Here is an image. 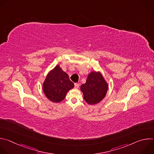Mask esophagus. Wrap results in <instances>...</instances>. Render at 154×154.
Wrapping results in <instances>:
<instances>
[{"label": "esophagus", "mask_w": 154, "mask_h": 154, "mask_svg": "<svg viewBox=\"0 0 154 154\" xmlns=\"http://www.w3.org/2000/svg\"><path fill=\"white\" fill-rule=\"evenodd\" d=\"M74 86H75V88L78 89L79 87V83H75L74 84Z\"/></svg>", "instance_id": "obj_1"}]
</instances>
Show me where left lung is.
<instances>
[{
  "instance_id": "1",
  "label": "left lung",
  "mask_w": 154,
  "mask_h": 154,
  "mask_svg": "<svg viewBox=\"0 0 154 154\" xmlns=\"http://www.w3.org/2000/svg\"><path fill=\"white\" fill-rule=\"evenodd\" d=\"M108 83L100 71H91L85 83L80 86L83 98L88 105H94L103 100L108 90Z\"/></svg>"
}]
</instances>
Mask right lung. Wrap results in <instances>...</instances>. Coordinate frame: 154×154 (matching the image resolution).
<instances>
[{"label":"right lung","instance_id":"add662e5","mask_svg":"<svg viewBox=\"0 0 154 154\" xmlns=\"http://www.w3.org/2000/svg\"><path fill=\"white\" fill-rule=\"evenodd\" d=\"M46 98L53 103L63 101L67 92L74 87L68 74L57 65L47 74L42 85Z\"/></svg>","mask_w":154,"mask_h":154}]
</instances>
